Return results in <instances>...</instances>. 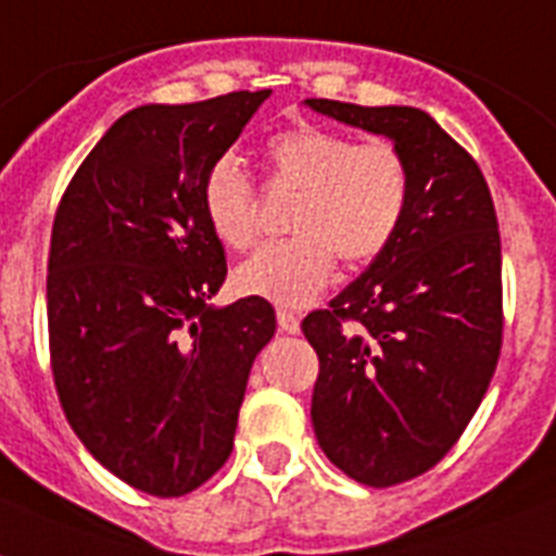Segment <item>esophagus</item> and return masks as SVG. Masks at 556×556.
I'll list each match as a JSON object with an SVG mask.
<instances>
[{
  "mask_svg": "<svg viewBox=\"0 0 556 556\" xmlns=\"http://www.w3.org/2000/svg\"><path fill=\"white\" fill-rule=\"evenodd\" d=\"M277 325L282 333H300V316L293 311H277Z\"/></svg>",
  "mask_w": 556,
  "mask_h": 556,
  "instance_id": "esophagus-1",
  "label": "esophagus"
}]
</instances>
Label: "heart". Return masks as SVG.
<instances>
[{
  "label": "heart",
  "instance_id": "heart-1",
  "mask_svg": "<svg viewBox=\"0 0 556 556\" xmlns=\"http://www.w3.org/2000/svg\"><path fill=\"white\" fill-rule=\"evenodd\" d=\"M268 186L300 200L288 217L291 240L256 251L237 268L242 293L277 305H305L328 286L336 260L365 268L384 254L407 217L413 172L390 141L358 143L344 132L293 127L263 147ZM203 214L231 251H249L260 235V198L231 161H217L203 180Z\"/></svg>",
  "mask_w": 556,
  "mask_h": 556
}]
</instances>
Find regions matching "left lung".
I'll use <instances>...</instances> for the list:
<instances>
[{"instance_id": "obj_1", "label": "left lung", "mask_w": 556, "mask_h": 556, "mask_svg": "<svg viewBox=\"0 0 556 556\" xmlns=\"http://www.w3.org/2000/svg\"><path fill=\"white\" fill-rule=\"evenodd\" d=\"M305 104L387 135L413 172L393 245L328 311L302 321L319 356L311 418L321 452L365 486H395L458 444L497 367V214L475 157L424 110Z\"/></svg>"}]
</instances>
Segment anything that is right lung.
I'll return each instance as SVG.
<instances>
[{
    "label": "right lung",
    "mask_w": 556,
    "mask_h": 556,
    "mask_svg": "<svg viewBox=\"0 0 556 556\" xmlns=\"http://www.w3.org/2000/svg\"><path fill=\"white\" fill-rule=\"evenodd\" d=\"M270 90L121 115L64 191L48 260L55 390L115 478L155 497L203 486L228 460L270 302L208 300L226 251L203 180Z\"/></svg>",
    "instance_id": "add662e5"
}]
</instances>
